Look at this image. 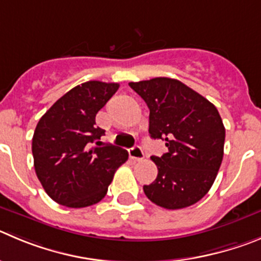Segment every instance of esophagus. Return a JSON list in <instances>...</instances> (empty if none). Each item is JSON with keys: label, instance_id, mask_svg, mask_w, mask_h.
<instances>
[{"label": "esophagus", "instance_id": "esophagus-1", "mask_svg": "<svg viewBox=\"0 0 261 261\" xmlns=\"http://www.w3.org/2000/svg\"><path fill=\"white\" fill-rule=\"evenodd\" d=\"M128 155H130L131 160L134 161H143L144 160V152L139 145H135L131 149H128Z\"/></svg>", "mask_w": 261, "mask_h": 261}]
</instances>
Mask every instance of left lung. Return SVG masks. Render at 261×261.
<instances>
[{
	"instance_id": "1",
	"label": "left lung",
	"mask_w": 261,
	"mask_h": 261,
	"mask_svg": "<svg viewBox=\"0 0 261 261\" xmlns=\"http://www.w3.org/2000/svg\"><path fill=\"white\" fill-rule=\"evenodd\" d=\"M149 108L152 139L166 142L169 152L153 155L158 175L144 193L167 210L192 206L206 196L224 154L225 128L213 103L182 82L167 77L130 82Z\"/></svg>"
}]
</instances>
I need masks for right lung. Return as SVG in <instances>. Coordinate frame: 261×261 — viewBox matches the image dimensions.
<instances>
[{
  "label": "right lung",
  "instance_id": "right-lung-1",
  "mask_svg": "<svg viewBox=\"0 0 261 261\" xmlns=\"http://www.w3.org/2000/svg\"><path fill=\"white\" fill-rule=\"evenodd\" d=\"M118 84L89 81L73 87L41 117L32 139L38 180L50 198L72 208L106 197L114 172L128 158L125 149L99 142L96 113Z\"/></svg>",
  "mask_w": 261,
  "mask_h": 261
}]
</instances>
